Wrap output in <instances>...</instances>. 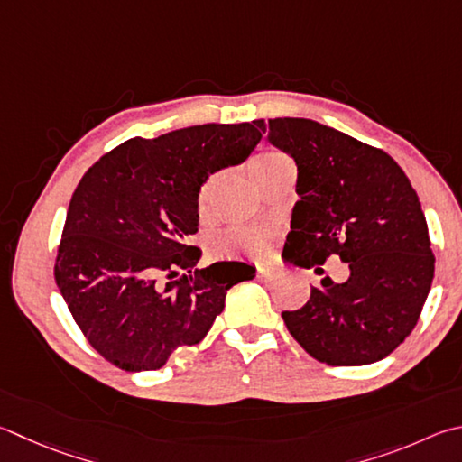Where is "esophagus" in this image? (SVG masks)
<instances>
[{"instance_id":"esophagus-1","label":"esophagus","mask_w":462,"mask_h":462,"mask_svg":"<svg viewBox=\"0 0 462 462\" xmlns=\"http://www.w3.org/2000/svg\"><path fill=\"white\" fill-rule=\"evenodd\" d=\"M256 279H258V281H271V279H273V273L268 271V268H258V271H256Z\"/></svg>"}]
</instances>
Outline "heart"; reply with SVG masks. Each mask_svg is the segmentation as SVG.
Returning <instances> with one entry per match:
<instances>
[{
  "label": "heart",
  "instance_id": "heart-1",
  "mask_svg": "<svg viewBox=\"0 0 462 462\" xmlns=\"http://www.w3.org/2000/svg\"><path fill=\"white\" fill-rule=\"evenodd\" d=\"M295 170L291 157L279 149H264L250 162V175L260 186L264 180L273 178L276 173ZM220 183V173H209L198 189L196 196V212L206 220L209 216V206H212L214 191ZM274 232L266 228H232L217 234L212 242L214 256H263L266 254L268 246L273 245Z\"/></svg>",
  "mask_w": 462,
  "mask_h": 462
}]
</instances>
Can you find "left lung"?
I'll return each instance as SVG.
<instances>
[{"instance_id":"8db88e82","label":"left lung","mask_w":462,"mask_h":462,"mask_svg":"<svg viewBox=\"0 0 462 462\" xmlns=\"http://www.w3.org/2000/svg\"><path fill=\"white\" fill-rule=\"evenodd\" d=\"M297 163L284 256L315 268L339 256L346 282L329 276L297 311L289 333L327 365H364L390 356L418 323L434 276L429 226L412 183L385 151L311 119L254 121Z\"/></svg>"}]
</instances>
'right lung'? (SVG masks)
Wrapping results in <instances>:
<instances>
[{"mask_svg":"<svg viewBox=\"0 0 462 462\" xmlns=\"http://www.w3.org/2000/svg\"><path fill=\"white\" fill-rule=\"evenodd\" d=\"M253 123H208L157 139H129L88 167L74 189L54 279L79 329L125 372L163 367L196 346L226 292L254 279L245 263L196 268L202 250L196 196L204 180L238 165L260 141ZM186 270L178 282L172 276Z\"/></svg>","mask_w":462,"mask_h":462,"instance_id":"add662e5","label":"right lung"}]
</instances>
